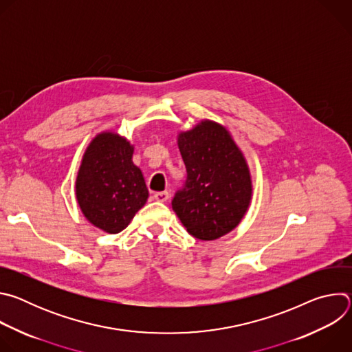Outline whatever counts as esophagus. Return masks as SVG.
<instances>
[{"mask_svg":"<svg viewBox=\"0 0 352 352\" xmlns=\"http://www.w3.org/2000/svg\"><path fill=\"white\" fill-rule=\"evenodd\" d=\"M153 197L157 200V202H167L168 197H170V193H168L167 190H164V192H156V193L153 195Z\"/></svg>","mask_w":352,"mask_h":352,"instance_id":"obj_1","label":"esophagus"}]
</instances>
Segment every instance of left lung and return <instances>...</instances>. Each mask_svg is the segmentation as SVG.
<instances>
[{
  "instance_id": "1",
  "label": "left lung",
  "mask_w": 352,
  "mask_h": 352,
  "mask_svg": "<svg viewBox=\"0 0 352 352\" xmlns=\"http://www.w3.org/2000/svg\"><path fill=\"white\" fill-rule=\"evenodd\" d=\"M186 181L173 199V210L186 231L202 241L232 231L252 199L246 160L220 124L205 120L178 135Z\"/></svg>"
}]
</instances>
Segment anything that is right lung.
Wrapping results in <instances>:
<instances>
[{
    "mask_svg": "<svg viewBox=\"0 0 352 352\" xmlns=\"http://www.w3.org/2000/svg\"><path fill=\"white\" fill-rule=\"evenodd\" d=\"M133 146L114 132L98 133L87 146L76 177V200L97 228L117 234L128 227L148 197Z\"/></svg>",
    "mask_w": 352,
    "mask_h": 352,
    "instance_id": "right-lung-1",
    "label": "right lung"
}]
</instances>
